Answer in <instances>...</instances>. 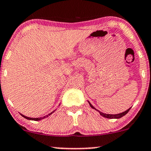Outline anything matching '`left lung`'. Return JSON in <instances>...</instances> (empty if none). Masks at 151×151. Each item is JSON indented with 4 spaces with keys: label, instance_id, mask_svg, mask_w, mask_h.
Segmentation results:
<instances>
[{
    "label": "left lung",
    "instance_id": "1",
    "mask_svg": "<svg viewBox=\"0 0 151 151\" xmlns=\"http://www.w3.org/2000/svg\"><path fill=\"white\" fill-rule=\"evenodd\" d=\"M89 105H90V106H91V107H92L93 109H96V110H97L96 109H95L94 107H93L92 106V105H91V104L89 103ZM130 109V108H129L128 109H127L126 111H123V112H122V113H120V114H104V113L101 112V111H99V110H97V111H99L100 114H101V116H104V117H105V118H107V119H119V118H121V117H123V116H125V115H126V114H127V113L128 112Z\"/></svg>",
    "mask_w": 151,
    "mask_h": 151
}]
</instances>
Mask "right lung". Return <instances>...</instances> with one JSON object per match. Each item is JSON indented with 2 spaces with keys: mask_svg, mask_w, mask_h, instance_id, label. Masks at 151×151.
<instances>
[{
  "mask_svg": "<svg viewBox=\"0 0 151 151\" xmlns=\"http://www.w3.org/2000/svg\"><path fill=\"white\" fill-rule=\"evenodd\" d=\"M54 112V111H52L51 113H50L49 114V116L51 114H52V113ZM48 115H46V116H44V117H41V118H30V117H27V116H24V115H23V114H21V116H23L24 117V118H25V119H28V120H34V121H40V120H41V119H44V118H46V117H47L48 116Z\"/></svg>",
  "mask_w": 151,
  "mask_h": 151,
  "instance_id": "right-lung-1",
  "label": "right lung"
}]
</instances>
